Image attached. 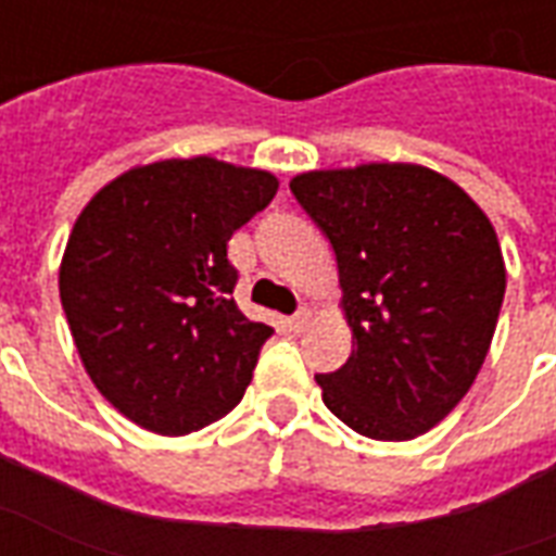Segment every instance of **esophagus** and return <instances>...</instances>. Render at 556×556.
I'll return each instance as SVG.
<instances>
[{
    "label": "esophagus",
    "instance_id": "obj_1",
    "mask_svg": "<svg viewBox=\"0 0 556 556\" xmlns=\"http://www.w3.org/2000/svg\"><path fill=\"white\" fill-rule=\"evenodd\" d=\"M311 319H314L311 307H299L293 314V319H290V326H293V331H305V328L311 326Z\"/></svg>",
    "mask_w": 556,
    "mask_h": 556
}]
</instances>
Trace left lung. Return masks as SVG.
Here are the masks:
<instances>
[{
	"instance_id": "obj_1",
	"label": "left lung",
	"mask_w": 556,
	"mask_h": 556,
	"mask_svg": "<svg viewBox=\"0 0 556 556\" xmlns=\"http://www.w3.org/2000/svg\"><path fill=\"white\" fill-rule=\"evenodd\" d=\"M338 257L352 355L319 372L355 432L408 441L456 408L483 367L506 290L492 222L459 186L408 162L293 177Z\"/></svg>"
}]
</instances>
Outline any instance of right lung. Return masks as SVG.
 Here are the masks:
<instances>
[{
	"instance_id": "obj_1",
	"label": "right lung",
	"mask_w": 556,
	"mask_h": 556,
	"mask_svg": "<svg viewBox=\"0 0 556 556\" xmlns=\"http://www.w3.org/2000/svg\"><path fill=\"white\" fill-rule=\"evenodd\" d=\"M278 192L213 156L121 174L67 239L59 293L97 391L132 424L186 435L237 406L273 326L233 302L228 239Z\"/></svg>"
}]
</instances>
